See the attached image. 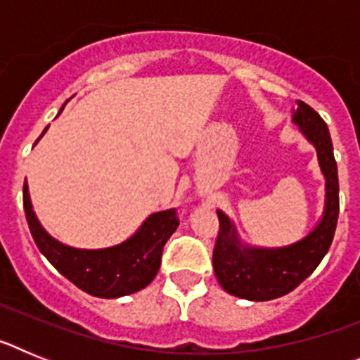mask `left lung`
<instances>
[{
  "label": "left lung",
  "mask_w": 360,
  "mask_h": 360,
  "mask_svg": "<svg viewBox=\"0 0 360 360\" xmlns=\"http://www.w3.org/2000/svg\"><path fill=\"white\" fill-rule=\"evenodd\" d=\"M292 122L314 146L324 176V207L316 227L307 236L283 247H259L241 240L224 211L218 212L219 232L212 266L227 294L249 301H270L299 287L317 269L332 245L339 216V178L328 126L303 101L292 110Z\"/></svg>",
  "instance_id": "left-lung-1"
}]
</instances>
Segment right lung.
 <instances>
[{"mask_svg":"<svg viewBox=\"0 0 360 360\" xmlns=\"http://www.w3.org/2000/svg\"><path fill=\"white\" fill-rule=\"evenodd\" d=\"M46 129L49 126L36 144ZM23 205L32 238L41 254L75 287L104 299L124 297L148 287L158 274L165 241L178 227L174 209H165L149 214L141 227L120 243L104 249H77L50 236L41 225L32 205L27 180L23 186Z\"/></svg>","mask_w":360,"mask_h":360,"instance_id":"add662e5","label":"right lung"}]
</instances>
